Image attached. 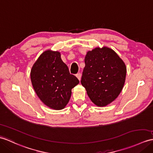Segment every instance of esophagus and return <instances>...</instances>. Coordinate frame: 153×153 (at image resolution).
Listing matches in <instances>:
<instances>
[{
    "instance_id": "esophagus-1",
    "label": "esophagus",
    "mask_w": 153,
    "mask_h": 153,
    "mask_svg": "<svg viewBox=\"0 0 153 153\" xmlns=\"http://www.w3.org/2000/svg\"><path fill=\"white\" fill-rule=\"evenodd\" d=\"M76 77H77V79L80 81L81 80V73H78L77 75H76Z\"/></svg>"
}]
</instances>
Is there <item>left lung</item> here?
I'll use <instances>...</instances> for the list:
<instances>
[{
  "mask_svg": "<svg viewBox=\"0 0 153 153\" xmlns=\"http://www.w3.org/2000/svg\"><path fill=\"white\" fill-rule=\"evenodd\" d=\"M81 85L91 100L98 107L111 104L118 97L125 83L126 66L112 49L96 48L85 57Z\"/></svg>",
  "mask_w": 153,
  "mask_h": 153,
  "instance_id": "1",
  "label": "left lung"
}]
</instances>
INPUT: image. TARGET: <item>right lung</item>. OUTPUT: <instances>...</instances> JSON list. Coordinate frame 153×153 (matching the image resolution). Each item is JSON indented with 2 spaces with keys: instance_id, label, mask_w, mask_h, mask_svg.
Segmentation results:
<instances>
[{
  "instance_id": "right-lung-1",
  "label": "right lung",
  "mask_w": 153,
  "mask_h": 153,
  "mask_svg": "<svg viewBox=\"0 0 153 153\" xmlns=\"http://www.w3.org/2000/svg\"><path fill=\"white\" fill-rule=\"evenodd\" d=\"M31 83L35 93L49 108L60 110L70 100L72 89L79 84L77 78L70 74L60 53L48 49L34 63L30 70Z\"/></svg>"
}]
</instances>
